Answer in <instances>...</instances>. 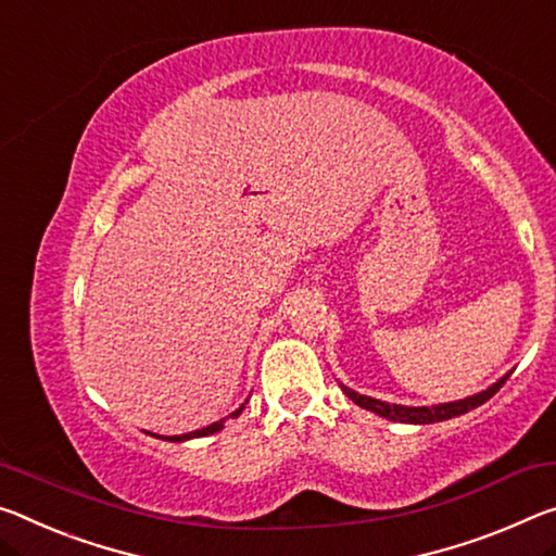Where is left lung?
<instances>
[{
  "mask_svg": "<svg viewBox=\"0 0 556 556\" xmlns=\"http://www.w3.org/2000/svg\"><path fill=\"white\" fill-rule=\"evenodd\" d=\"M513 374V371H509ZM509 374H505L502 378H497L495 383L488 386V389L480 391V393H472L468 399H460V401H451V403H435V405H401V403H389V401H378L371 399V395H364V393H356L354 389H349V386H341V391L349 395L351 401L361 408L376 413V416L381 418H389L395 422H413V426H428V422H440V420H451L463 416V413H468L472 408H478L484 401H490L492 395H495L502 383L507 381Z\"/></svg>",
  "mask_w": 556,
  "mask_h": 556,
  "instance_id": "1",
  "label": "left lung"
}]
</instances>
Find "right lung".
I'll list each match as a JSON object with an SVG mask.
<instances>
[{"instance_id": "1", "label": "right lung", "mask_w": 556, "mask_h": 556, "mask_svg": "<svg viewBox=\"0 0 556 556\" xmlns=\"http://www.w3.org/2000/svg\"><path fill=\"white\" fill-rule=\"evenodd\" d=\"M244 403H247V401H244ZM244 403H242L240 408H237V410H232L230 416H227V418H237V416H240V413L244 410ZM227 418H219L217 422H210V426H205V428L192 430V433H182V435H157V433H148V435L161 438V440H167V443H185V440H192V438H205V435H213V433H217V430H223V428H225V420H227Z\"/></svg>"}]
</instances>
